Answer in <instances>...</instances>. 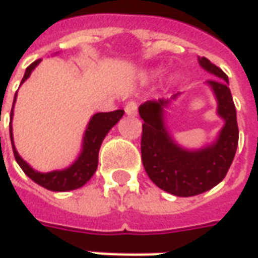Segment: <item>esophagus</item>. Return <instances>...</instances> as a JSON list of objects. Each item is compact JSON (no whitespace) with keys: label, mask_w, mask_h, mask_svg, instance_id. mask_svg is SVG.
Wrapping results in <instances>:
<instances>
[{"label":"esophagus","mask_w":258,"mask_h":258,"mask_svg":"<svg viewBox=\"0 0 258 258\" xmlns=\"http://www.w3.org/2000/svg\"><path fill=\"white\" fill-rule=\"evenodd\" d=\"M137 102L134 101H128L127 104H125V114L127 115H131V117H136L137 115Z\"/></svg>","instance_id":"1"}]
</instances>
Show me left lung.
<instances>
[{
  "mask_svg": "<svg viewBox=\"0 0 258 258\" xmlns=\"http://www.w3.org/2000/svg\"><path fill=\"white\" fill-rule=\"evenodd\" d=\"M199 64L216 80L206 84L217 100V115L224 121L214 143L199 150L184 148L174 140L165 125V108L180 93L171 98L147 101L138 112L144 120L141 137V158L151 181L177 197H191L211 190L223 181L238 146V127L235 105L228 88V77L206 57Z\"/></svg>",
  "mask_w": 258,
  "mask_h": 258,
  "instance_id": "8db88e82",
  "label": "left lung"
}]
</instances>
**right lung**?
<instances>
[{
	"label": "right lung",
	"mask_w": 258,
	"mask_h": 258,
	"mask_svg": "<svg viewBox=\"0 0 258 258\" xmlns=\"http://www.w3.org/2000/svg\"><path fill=\"white\" fill-rule=\"evenodd\" d=\"M41 62V59L34 61L30 67L25 70L24 74L23 84L28 77L31 76L34 68ZM17 100V94L14 97L13 110H11V122H10V137H11V144H13L14 157L17 160L18 165L23 168V171L32 181L37 182L38 185L51 191H70L77 190L83 187L85 182L88 181L95 173L97 165H98V151L101 147L102 140L108 134V131L120 121V118L124 115V110H117L111 112H97L90 118L87 128L84 131L83 137V147L81 153L77 157V160L73 164L62 168V170H54L49 173H40L34 170L31 165L28 164L23 157L18 154L17 148L14 146V136H13V115H14V105Z\"/></svg>",
	"instance_id": "1"
}]
</instances>
